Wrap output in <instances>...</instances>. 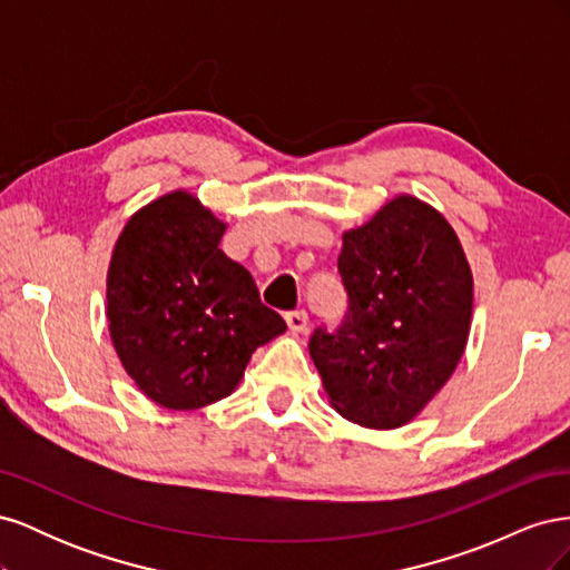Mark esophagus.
I'll return each instance as SVG.
<instances>
[{
	"instance_id": "obj_1",
	"label": "esophagus",
	"mask_w": 570,
	"mask_h": 570,
	"mask_svg": "<svg viewBox=\"0 0 570 570\" xmlns=\"http://www.w3.org/2000/svg\"><path fill=\"white\" fill-rule=\"evenodd\" d=\"M285 321H287V327L292 333H304L306 331V325H308V316H306V312H289L287 316H285Z\"/></svg>"
}]
</instances>
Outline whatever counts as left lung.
Masks as SVG:
<instances>
[{
    "label": "left lung",
    "mask_w": 570,
    "mask_h": 570,
    "mask_svg": "<svg viewBox=\"0 0 570 570\" xmlns=\"http://www.w3.org/2000/svg\"><path fill=\"white\" fill-rule=\"evenodd\" d=\"M350 314L314 331L308 354L327 402L361 428L411 423L450 381L473 318V273L435 206L400 193L342 233Z\"/></svg>",
    "instance_id": "left-lung-1"
}]
</instances>
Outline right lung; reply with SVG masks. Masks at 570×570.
<instances>
[{
    "label": "right lung",
    "instance_id": "right-lung-1",
    "mask_svg": "<svg viewBox=\"0 0 570 570\" xmlns=\"http://www.w3.org/2000/svg\"><path fill=\"white\" fill-rule=\"evenodd\" d=\"M228 223L187 189L140 206L107 271V321L120 366L149 402L195 411L226 400L256 347L287 331L252 273L220 252Z\"/></svg>",
    "mask_w": 570,
    "mask_h": 570
}]
</instances>
